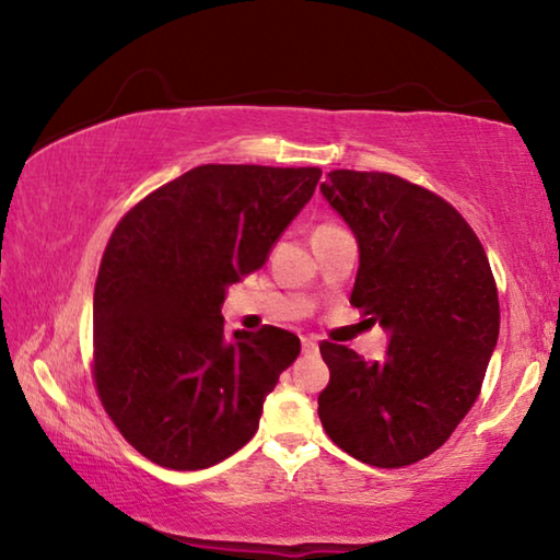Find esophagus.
<instances>
[{"label":"esophagus","mask_w":560,"mask_h":560,"mask_svg":"<svg viewBox=\"0 0 560 560\" xmlns=\"http://www.w3.org/2000/svg\"><path fill=\"white\" fill-rule=\"evenodd\" d=\"M301 348H303V353H316V350H318L316 338H311V336L301 338Z\"/></svg>","instance_id":"1"}]
</instances>
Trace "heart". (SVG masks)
<instances>
[{"mask_svg": "<svg viewBox=\"0 0 560 560\" xmlns=\"http://www.w3.org/2000/svg\"><path fill=\"white\" fill-rule=\"evenodd\" d=\"M326 226H336V224H320V226H318V230H326Z\"/></svg>", "mask_w": 560, "mask_h": 560, "instance_id": "heart-1", "label": "heart"}]
</instances>
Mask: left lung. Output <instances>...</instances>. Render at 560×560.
Instances as JSON below:
<instances>
[{
	"mask_svg": "<svg viewBox=\"0 0 560 560\" xmlns=\"http://www.w3.org/2000/svg\"><path fill=\"white\" fill-rule=\"evenodd\" d=\"M353 230L350 303L390 330L385 360L320 343L324 430L350 457L397 469L430 457L481 393L499 338L497 281L479 236L440 195L390 173L330 170L320 185Z\"/></svg>",
	"mask_w": 560,
	"mask_h": 560,
	"instance_id": "left-lung-1",
	"label": "left lung"
}]
</instances>
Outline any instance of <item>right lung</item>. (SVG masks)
<instances>
[{"instance_id": "1", "label": "right lung", "mask_w": 560, "mask_h": 560, "mask_svg": "<svg viewBox=\"0 0 560 560\" xmlns=\"http://www.w3.org/2000/svg\"><path fill=\"white\" fill-rule=\"evenodd\" d=\"M318 167L200 165L122 214L93 291V383L118 432L160 467L195 471L242 450L289 330L224 334V289L257 271L311 200Z\"/></svg>"}]
</instances>
